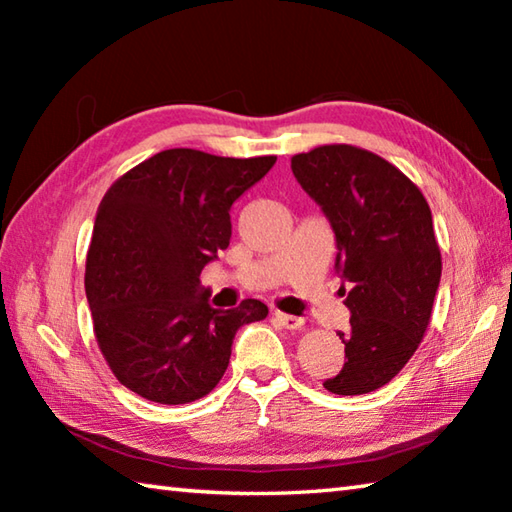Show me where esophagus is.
<instances>
[{
  "instance_id": "1",
  "label": "esophagus",
  "mask_w": 512,
  "mask_h": 512,
  "mask_svg": "<svg viewBox=\"0 0 512 512\" xmlns=\"http://www.w3.org/2000/svg\"><path fill=\"white\" fill-rule=\"evenodd\" d=\"M273 318H275L277 323H280L282 327H287V329H300L302 325H305V318L284 314V311H273Z\"/></svg>"
}]
</instances>
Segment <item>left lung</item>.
I'll return each mask as SVG.
<instances>
[{
  "label": "left lung",
  "mask_w": 512,
  "mask_h": 512,
  "mask_svg": "<svg viewBox=\"0 0 512 512\" xmlns=\"http://www.w3.org/2000/svg\"><path fill=\"white\" fill-rule=\"evenodd\" d=\"M300 187L336 237L350 329L345 363L329 393L363 395L388 384L418 350L431 320L443 259L427 198L395 164L350 144L291 158Z\"/></svg>",
  "instance_id": "8db88e82"
}]
</instances>
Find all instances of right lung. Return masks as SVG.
I'll return each mask as SVG.
<instances>
[{
	"mask_svg": "<svg viewBox=\"0 0 512 512\" xmlns=\"http://www.w3.org/2000/svg\"><path fill=\"white\" fill-rule=\"evenodd\" d=\"M196 149L155 153L112 183L85 262L94 336L112 375L158 404L201 400L219 384L241 325L268 307H210L201 271L230 244V207L275 164Z\"/></svg>",
	"mask_w": 512,
	"mask_h": 512,
	"instance_id": "1",
	"label": "right lung"
}]
</instances>
